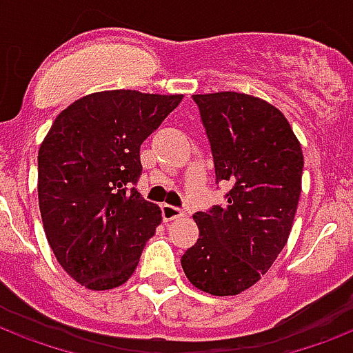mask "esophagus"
Returning <instances> with one entry per match:
<instances>
[{
	"instance_id": "obj_1",
	"label": "esophagus",
	"mask_w": 353,
	"mask_h": 353,
	"mask_svg": "<svg viewBox=\"0 0 353 353\" xmlns=\"http://www.w3.org/2000/svg\"><path fill=\"white\" fill-rule=\"evenodd\" d=\"M161 211H163V220H165V222H170V220H176L179 219V216H183L181 209L170 205V203H165V205L161 207Z\"/></svg>"
}]
</instances>
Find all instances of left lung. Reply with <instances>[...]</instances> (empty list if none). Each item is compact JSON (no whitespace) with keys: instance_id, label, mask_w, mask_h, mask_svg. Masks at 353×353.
I'll return each instance as SVG.
<instances>
[{"instance_id":"8db88e82","label":"left lung","mask_w":353,"mask_h":353,"mask_svg":"<svg viewBox=\"0 0 353 353\" xmlns=\"http://www.w3.org/2000/svg\"><path fill=\"white\" fill-rule=\"evenodd\" d=\"M225 205L194 214L200 236L181 257L188 281L212 296L250 289L287 244L302 192L303 153L287 118L239 92L194 94Z\"/></svg>"}]
</instances>
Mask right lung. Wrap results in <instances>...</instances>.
Listing matches in <instances>:
<instances>
[{"instance_id": "right-lung-1", "label": "right lung", "mask_w": 353, "mask_h": 353, "mask_svg": "<svg viewBox=\"0 0 353 353\" xmlns=\"http://www.w3.org/2000/svg\"><path fill=\"white\" fill-rule=\"evenodd\" d=\"M181 94L105 90L66 107L39 150V205L59 265L90 290L125 283L161 209L134 188L141 144Z\"/></svg>"}]
</instances>
